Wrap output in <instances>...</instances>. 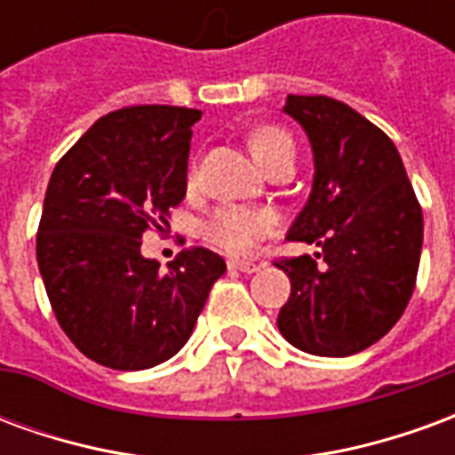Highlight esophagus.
I'll list each match as a JSON object with an SVG mask.
<instances>
[{"label":"esophagus","mask_w":455,"mask_h":455,"mask_svg":"<svg viewBox=\"0 0 455 455\" xmlns=\"http://www.w3.org/2000/svg\"><path fill=\"white\" fill-rule=\"evenodd\" d=\"M228 270H238V273H246V275H251V273H258L260 270V263H256V260H228Z\"/></svg>","instance_id":"esophagus-1"}]
</instances>
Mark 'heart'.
Segmentation results:
<instances>
[{"label": "heart", "mask_w": 455, "mask_h": 455, "mask_svg": "<svg viewBox=\"0 0 455 455\" xmlns=\"http://www.w3.org/2000/svg\"><path fill=\"white\" fill-rule=\"evenodd\" d=\"M290 150H292V139L285 131L266 126V129H258L251 136V153L256 156L263 168H267L277 156L290 153ZM273 228H275V219L267 212L246 207H224L217 209L209 217V221L204 224V236L214 246L224 248L227 253L243 256L256 246L258 238L267 236Z\"/></svg>", "instance_id": "obj_1"}]
</instances>
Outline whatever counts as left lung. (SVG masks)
<instances>
[{"instance_id": "obj_1", "label": "left lung", "mask_w": 455, "mask_h": 455, "mask_svg": "<svg viewBox=\"0 0 455 455\" xmlns=\"http://www.w3.org/2000/svg\"><path fill=\"white\" fill-rule=\"evenodd\" d=\"M283 112L312 146L315 178L290 241L309 256L275 263L292 295L277 329L295 348L343 358L365 351L397 324L414 292L424 219L395 143L331 97L287 94Z\"/></svg>"}]
</instances>
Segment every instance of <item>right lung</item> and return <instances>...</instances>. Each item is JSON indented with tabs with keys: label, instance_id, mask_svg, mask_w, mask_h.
Listing matches in <instances>:
<instances>
[{
	"label": "right lung",
	"instance_id": "obj_1",
	"mask_svg": "<svg viewBox=\"0 0 455 455\" xmlns=\"http://www.w3.org/2000/svg\"><path fill=\"white\" fill-rule=\"evenodd\" d=\"M199 109L143 104L94 121L55 165L36 258L58 324L114 371H146L188 343L224 258L182 251L163 273L140 236L188 192Z\"/></svg>",
	"mask_w": 455,
	"mask_h": 455
}]
</instances>
